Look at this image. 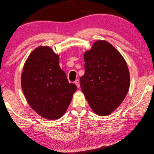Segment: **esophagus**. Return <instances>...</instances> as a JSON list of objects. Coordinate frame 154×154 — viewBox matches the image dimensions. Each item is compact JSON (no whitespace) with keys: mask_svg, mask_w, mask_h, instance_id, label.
<instances>
[{"mask_svg":"<svg viewBox=\"0 0 154 154\" xmlns=\"http://www.w3.org/2000/svg\"><path fill=\"white\" fill-rule=\"evenodd\" d=\"M75 85L77 86L78 88H80V82H79V80H76V81H75Z\"/></svg>","mask_w":154,"mask_h":154,"instance_id":"obj_1","label":"esophagus"}]
</instances>
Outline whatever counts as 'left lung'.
I'll return each mask as SVG.
<instances>
[{
    "mask_svg": "<svg viewBox=\"0 0 154 154\" xmlns=\"http://www.w3.org/2000/svg\"><path fill=\"white\" fill-rule=\"evenodd\" d=\"M85 73L81 87L89 105L99 116L110 115L125 99L130 73L121 53L110 43L99 39L84 53Z\"/></svg>",
    "mask_w": 154,
    "mask_h": 154,
    "instance_id": "obj_1",
    "label": "left lung"
}]
</instances>
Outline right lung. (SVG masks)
<instances>
[{
	"label": "right lung",
	"mask_w": 154,
	"mask_h": 154,
	"mask_svg": "<svg viewBox=\"0 0 154 154\" xmlns=\"http://www.w3.org/2000/svg\"><path fill=\"white\" fill-rule=\"evenodd\" d=\"M59 60L52 48L40 46L29 55L22 70L21 88L29 106L46 119L62 117L77 90L69 82Z\"/></svg>",
	"instance_id": "obj_1"
}]
</instances>
